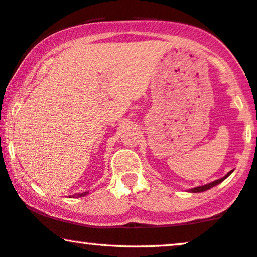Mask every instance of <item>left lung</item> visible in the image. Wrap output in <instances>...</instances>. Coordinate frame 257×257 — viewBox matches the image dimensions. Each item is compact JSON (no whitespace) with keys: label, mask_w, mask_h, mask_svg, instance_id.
Returning a JSON list of instances; mask_svg holds the SVG:
<instances>
[{"label":"left lung","mask_w":257,"mask_h":257,"mask_svg":"<svg viewBox=\"0 0 257 257\" xmlns=\"http://www.w3.org/2000/svg\"><path fill=\"white\" fill-rule=\"evenodd\" d=\"M232 172H234V169L230 170V172H229V173L227 174V175L223 176V177H221V179H218V180H216V181H213V182H210V183H208V184H204V186L195 187V188H193V189H189V191H190V193H202V191H206V190H208V189H210V188H213V187H215V186H217L218 183H221L222 181H224L229 175H230V174H231Z\"/></svg>","instance_id":"obj_1"}]
</instances>
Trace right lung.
<instances>
[{
    "instance_id": "1",
    "label": "right lung",
    "mask_w": 257,
    "mask_h": 257,
    "mask_svg": "<svg viewBox=\"0 0 257 257\" xmlns=\"http://www.w3.org/2000/svg\"><path fill=\"white\" fill-rule=\"evenodd\" d=\"M88 194V191H85V193H81V194H78V197H81V196H85V195Z\"/></svg>"
}]
</instances>
